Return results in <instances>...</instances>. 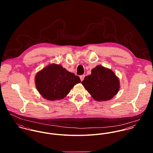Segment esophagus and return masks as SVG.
<instances>
[{
    "label": "esophagus",
    "instance_id": "1",
    "mask_svg": "<svg viewBox=\"0 0 153 153\" xmlns=\"http://www.w3.org/2000/svg\"><path fill=\"white\" fill-rule=\"evenodd\" d=\"M85 75H81L80 76V79H81V81H82L84 79V78H85Z\"/></svg>",
    "mask_w": 153,
    "mask_h": 153
}]
</instances>
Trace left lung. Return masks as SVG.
Wrapping results in <instances>:
<instances>
[{"label":"left lung","mask_w":153,"mask_h":153,"mask_svg":"<svg viewBox=\"0 0 153 153\" xmlns=\"http://www.w3.org/2000/svg\"><path fill=\"white\" fill-rule=\"evenodd\" d=\"M82 84L96 101H107L117 94L120 89L118 78L109 69L97 66L91 74L85 76Z\"/></svg>","instance_id":"1"}]
</instances>
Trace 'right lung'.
<instances>
[{
	"label": "right lung",
	"mask_w": 153,
	"mask_h": 153,
	"mask_svg": "<svg viewBox=\"0 0 153 153\" xmlns=\"http://www.w3.org/2000/svg\"><path fill=\"white\" fill-rule=\"evenodd\" d=\"M81 79L59 65L51 64L39 72L35 78L36 87L45 99L54 101L64 98Z\"/></svg>",
	"instance_id": "right-lung-1"
}]
</instances>
